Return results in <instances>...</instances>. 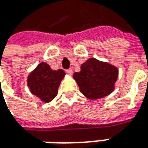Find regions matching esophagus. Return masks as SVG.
I'll use <instances>...</instances> for the list:
<instances>
[{
  "mask_svg": "<svg viewBox=\"0 0 148 148\" xmlns=\"http://www.w3.org/2000/svg\"><path fill=\"white\" fill-rule=\"evenodd\" d=\"M66 73L68 74H69V75H72L73 74V69H69L66 70Z\"/></svg>",
  "mask_w": 148,
  "mask_h": 148,
  "instance_id": "obj_1",
  "label": "esophagus"
}]
</instances>
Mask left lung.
I'll return each instance as SVG.
<instances>
[{
  "label": "left lung",
  "mask_w": 148,
  "mask_h": 148,
  "mask_svg": "<svg viewBox=\"0 0 148 148\" xmlns=\"http://www.w3.org/2000/svg\"><path fill=\"white\" fill-rule=\"evenodd\" d=\"M81 70L75 72L73 78L80 92L89 100L103 98L115 90L119 69L108 62L89 58L81 64Z\"/></svg>",
  "instance_id": "left-lung-1"
}]
</instances>
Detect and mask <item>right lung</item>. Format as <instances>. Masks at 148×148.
Here are the masks:
<instances>
[{"mask_svg":"<svg viewBox=\"0 0 148 148\" xmlns=\"http://www.w3.org/2000/svg\"><path fill=\"white\" fill-rule=\"evenodd\" d=\"M65 73L63 69L53 70L47 63L41 62L27 78V85L32 94L43 103H48L56 97Z\"/></svg>","mask_w":148,"mask_h":148,"instance_id":"right-lung-1","label":"right lung"}]
</instances>
